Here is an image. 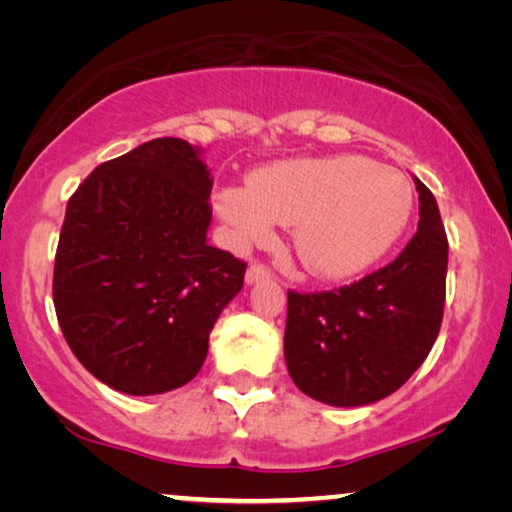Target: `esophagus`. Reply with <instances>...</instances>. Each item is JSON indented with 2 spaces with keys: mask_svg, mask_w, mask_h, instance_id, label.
Wrapping results in <instances>:
<instances>
[{
  "mask_svg": "<svg viewBox=\"0 0 512 512\" xmlns=\"http://www.w3.org/2000/svg\"><path fill=\"white\" fill-rule=\"evenodd\" d=\"M270 270L265 268V265L261 263H251L247 268V275H244V279H247V284H258V282H265V279H270Z\"/></svg>",
  "mask_w": 512,
  "mask_h": 512,
  "instance_id": "obj_1",
  "label": "esophagus"
}]
</instances>
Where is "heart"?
<instances>
[{"instance_id":"heart-1","label":"heart","mask_w":512,"mask_h":512,"mask_svg":"<svg viewBox=\"0 0 512 512\" xmlns=\"http://www.w3.org/2000/svg\"><path fill=\"white\" fill-rule=\"evenodd\" d=\"M230 247L244 251L291 226L298 261L328 282L356 277L391 251L408 228L415 193L401 170L359 153L305 156L258 167L247 186L214 191Z\"/></svg>"}]
</instances>
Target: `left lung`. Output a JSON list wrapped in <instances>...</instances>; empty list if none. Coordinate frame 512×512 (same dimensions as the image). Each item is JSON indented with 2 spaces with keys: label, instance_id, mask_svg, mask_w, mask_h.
<instances>
[{
  "label": "left lung",
  "instance_id": "obj_1",
  "mask_svg": "<svg viewBox=\"0 0 512 512\" xmlns=\"http://www.w3.org/2000/svg\"><path fill=\"white\" fill-rule=\"evenodd\" d=\"M417 233L396 261L338 291H289L284 359L296 387L335 408H361L401 389L438 338L447 235L438 202L415 177Z\"/></svg>",
  "mask_w": 512,
  "mask_h": 512
}]
</instances>
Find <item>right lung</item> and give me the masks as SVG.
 <instances>
[{"label":"right lung","mask_w":512,"mask_h":512,"mask_svg":"<svg viewBox=\"0 0 512 512\" xmlns=\"http://www.w3.org/2000/svg\"><path fill=\"white\" fill-rule=\"evenodd\" d=\"M212 184L202 149L163 137L95 167L67 202L55 314L83 368L121 394L191 382L242 291L247 263L207 242Z\"/></svg>","instance_id":"1"}]
</instances>
